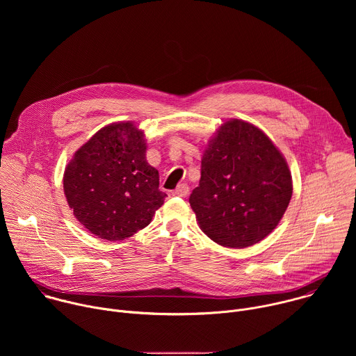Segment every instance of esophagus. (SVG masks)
<instances>
[{
  "label": "esophagus",
  "mask_w": 356,
  "mask_h": 356,
  "mask_svg": "<svg viewBox=\"0 0 356 356\" xmlns=\"http://www.w3.org/2000/svg\"><path fill=\"white\" fill-rule=\"evenodd\" d=\"M188 194V186L186 183L180 184L176 190L172 191V195H177V197H186Z\"/></svg>",
  "instance_id": "obj_1"
}]
</instances>
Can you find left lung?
Listing matches in <instances>:
<instances>
[{"label": "left lung", "instance_id": "1", "mask_svg": "<svg viewBox=\"0 0 356 356\" xmlns=\"http://www.w3.org/2000/svg\"><path fill=\"white\" fill-rule=\"evenodd\" d=\"M291 193L287 162L273 142L255 125L231 120L202 155L200 184L188 201L209 238L246 248L277 227Z\"/></svg>", "mask_w": 356, "mask_h": 356}]
</instances>
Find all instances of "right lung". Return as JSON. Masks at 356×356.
I'll list each match as a JSON object with an SVG mask.
<instances>
[{"label":"right lung","instance_id":"add662e5","mask_svg":"<svg viewBox=\"0 0 356 356\" xmlns=\"http://www.w3.org/2000/svg\"><path fill=\"white\" fill-rule=\"evenodd\" d=\"M145 155L143 132L118 122L94 134L69 162L65 195L74 217L95 236L127 239L149 225L163 204L159 172Z\"/></svg>","mask_w":356,"mask_h":356}]
</instances>
